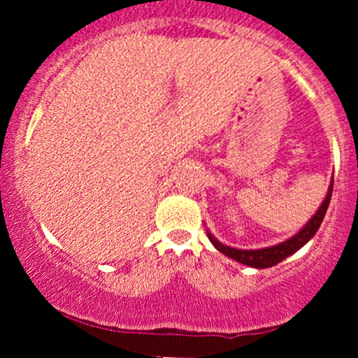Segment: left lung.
Segmentation results:
<instances>
[{"label": "left lung", "instance_id": "8db88e82", "mask_svg": "<svg viewBox=\"0 0 358 358\" xmlns=\"http://www.w3.org/2000/svg\"><path fill=\"white\" fill-rule=\"evenodd\" d=\"M333 182L334 178H331V185L327 189L326 199L322 201L320 208L317 209L315 215L308 220V222L303 225V229L299 232H296L294 236L289 237V239L282 241V243L275 244V246L270 248H262V249H237L232 246H227V244L220 243L215 236L208 230V237L211 241V244L218 249L220 252H223L229 258L236 259V262L243 263V265L252 266V268H270V266L277 265L282 259H286L287 256L294 255L296 251H299L319 230L320 223H322L324 216H326L327 208H329V201H331V194H333Z\"/></svg>", "mask_w": 358, "mask_h": 358}]
</instances>
